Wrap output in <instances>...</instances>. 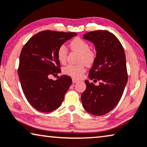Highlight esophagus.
I'll use <instances>...</instances> for the list:
<instances>
[{"mask_svg":"<svg viewBox=\"0 0 147 147\" xmlns=\"http://www.w3.org/2000/svg\"><path fill=\"white\" fill-rule=\"evenodd\" d=\"M78 82V80L76 79V78H73V83H76V82Z\"/></svg>","mask_w":147,"mask_h":147,"instance_id":"34e87169","label":"esophagus"}]
</instances>
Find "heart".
Returning <instances> with one entry per match:
<instances>
[{
  "label": "heart",
  "instance_id": "1",
  "mask_svg": "<svg viewBox=\"0 0 147 147\" xmlns=\"http://www.w3.org/2000/svg\"><path fill=\"white\" fill-rule=\"evenodd\" d=\"M70 45L73 50L80 53L79 62L82 63L77 65H68L64 67L63 72L67 76L74 78H79L86 71L85 65L83 63H85L86 65H92L94 63L96 55L93 51L90 50V47L88 42L80 38L73 39ZM57 56L60 63L62 64L65 63L67 61V49L65 45H61L58 48Z\"/></svg>",
  "mask_w": 147,
  "mask_h": 147
}]
</instances>
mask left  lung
<instances>
[{
	"label": "left lung",
	"mask_w": 147,
	"mask_h": 147,
	"mask_svg": "<svg viewBox=\"0 0 147 147\" xmlns=\"http://www.w3.org/2000/svg\"><path fill=\"white\" fill-rule=\"evenodd\" d=\"M83 38L93 43L96 51L88 77L100 82L96 86L85 80L86 88L81 95L82 104L88 113L101 116L117 106L127 83L125 51L119 39L107 30L87 32Z\"/></svg>",
	"instance_id": "8db88e82"
}]
</instances>
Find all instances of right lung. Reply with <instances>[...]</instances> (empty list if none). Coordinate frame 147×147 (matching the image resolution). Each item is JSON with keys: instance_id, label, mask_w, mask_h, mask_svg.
Wrapping results in <instances>:
<instances>
[{"instance_id": "right-lung-1", "label": "right lung", "mask_w": 147, "mask_h": 147, "mask_svg": "<svg viewBox=\"0 0 147 147\" xmlns=\"http://www.w3.org/2000/svg\"><path fill=\"white\" fill-rule=\"evenodd\" d=\"M76 35L44 30L32 36L22 49L18 69L20 84L28 102L40 112L49 113L59 108L71 85L69 76L63 75L56 80L49 76L61 72L58 48Z\"/></svg>"}]
</instances>
